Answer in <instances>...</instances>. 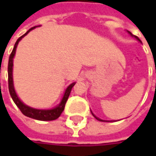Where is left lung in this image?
Returning a JSON list of instances; mask_svg holds the SVG:
<instances>
[{"mask_svg": "<svg viewBox=\"0 0 156 156\" xmlns=\"http://www.w3.org/2000/svg\"><path fill=\"white\" fill-rule=\"evenodd\" d=\"M128 32H129V34H130V35H131V36H133V34H132V33H131V32H130V31H128ZM135 37H136V36H135ZM136 39H137V40H138V41H140V40H139V39H138V38H137V37H136ZM92 115H94V116H95V117H96V119H98V121H104V120H102V119H99V118H98V117H97V116H96V115H94V114H93V113H92Z\"/></svg>", "mask_w": 156, "mask_h": 156, "instance_id": "8db88e82", "label": "left lung"}]
</instances>
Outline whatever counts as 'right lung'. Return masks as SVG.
I'll return each instance as SVG.
<instances>
[{
    "mask_svg": "<svg viewBox=\"0 0 156 156\" xmlns=\"http://www.w3.org/2000/svg\"><path fill=\"white\" fill-rule=\"evenodd\" d=\"M34 28L36 27H32L31 29H30L25 34H23L21 37H20L17 41L15 42V45L14 48L10 55V58H9V63H8V85H9V91H10V94H11V97L12 98V100L14 101V103L16 104V106L20 108V110L21 111V113L28 116V117H31L33 119H37V120H41V121H51V120H55L57 119L58 117H59V115H61V113L63 112V110L65 108V105H66V102L69 97V94H70V91L72 89V87H74L75 83H72L71 85H69L68 87V88L66 89L65 91V94H64V97L60 102V104L56 107L55 108L53 109H48V110H42V109H35L31 108L26 105H24L20 99L19 98L17 97L15 93V90H14V87H13V82H12V66H13V57L15 55L16 48L17 45L19 43V41L25 36L27 35L31 30H33Z\"/></svg>",
    "mask_w": 156,
    "mask_h": 156,
    "instance_id": "1",
    "label": "right lung"
}]
</instances>
